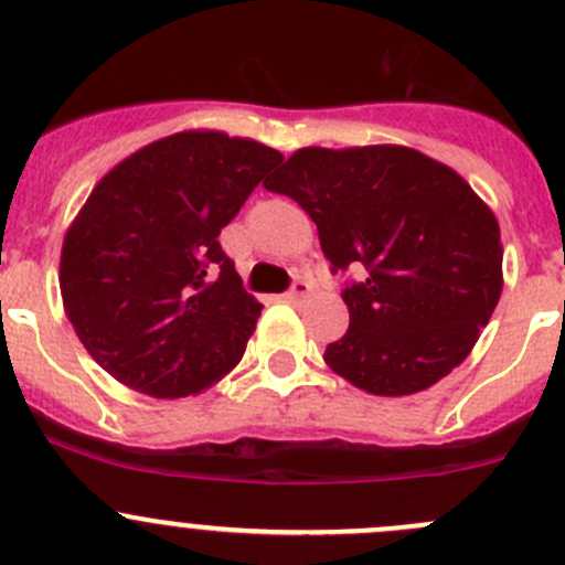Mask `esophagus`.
<instances>
[{
	"instance_id": "obj_1",
	"label": "esophagus",
	"mask_w": 565,
	"mask_h": 565,
	"mask_svg": "<svg viewBox=\"0 0 565 565\" xmlns=\"http://www.w3.org/2000/svg\"><path fill=\"white\" fill-rule=\"evenodd\" d=\"M309 292H311V284L306 281V278H295L292 287H289V292H287V300L289 303H298V300L309 298Z\"/></svg>"
}]
</instances>
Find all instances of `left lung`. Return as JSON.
I'll list each match as a JSON object with an SVG mask.
<instances>
[{"label": "left lung", "instance_id": "left-lung-1", "mask_svg": "<svg viewBox=\"0 0 565 565\" xmlns=\"http://www.w3.org/2000/svg\"><path fill=\"white\" fill-rule=\"evenodd\" d=\"M262 185L317 224L350 328L324 363L374 396H409L470 355L503 292L492 210L446 163L398 145L303 147Z\"/></svg>", "mask_w": 565, "mask_h": 565}]
</instances>
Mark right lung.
<instances>
[{"label":"right lung","instance_id":"right-lung-1","mask_svg":"<svg viewBox=\"0 0 565 565\" xmlns=\"http://www.w3.org/2000/svg\"><path fill=\"white\" fill-rule=\"evenodd\" d=\"M284 156L221 130H182L108 172L67 230L65 315L128 388L191 396L237 366L262 315L218 235Z\"/></svg>","mask_w":565,"mask_h":565}]
</instances>
